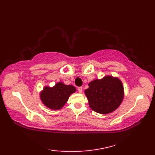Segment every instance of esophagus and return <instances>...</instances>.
<instances>
[{"label": "esophagus", "instance_id": "esophagus-1", "mask_svg": "<svg viewBox=\"0 0 155 155\" xmlns=\"http://www.w3.org/2000/svg\"><path fill=\"white\" fill-rule=\"evenodd\" d=\"M78 93H82V92H83V87H78Z\"/></svg>", "mask_w": 155, "mask_h": 155}]
</instances>
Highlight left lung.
<instances>
[{
  "label": "left lung",
  "mask_w": 155,
  "mask_h": 155,
  "mask_svg": "<svg viewBox=\"0 0 155 155\" xmlns=\"http://www.w3.org/2000/svg\"><path fill=\"white\" fill-rule=\"evenodd\" d=\"M84 93L91 109L105 114L112 113L120 106L124 98V88L118 78L106 76L88 83Z\"/></svg>",
  "instance_id": "left-lung-1"
}]
</instances>
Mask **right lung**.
I'll use <instances>...</instances> for the list:
<instances>
[{
    "label": "right lung",
    "instance_id": "obj_1",
    "mask_svg": "<svg viewBox=\"0 0 155 155\" xmlns=\"http://www.w3.org/2000/svg\"><path fill=\"white\" fill-rule=\"evenodd\" d=\"M75 92L74 86L59 82L53 87H45L41 92L40 97L46 107L52 110H58L68 101L70 95Z\"/></svg>",
    "mask_w": 155,
    "mask_h": 155
}]
</instances>
